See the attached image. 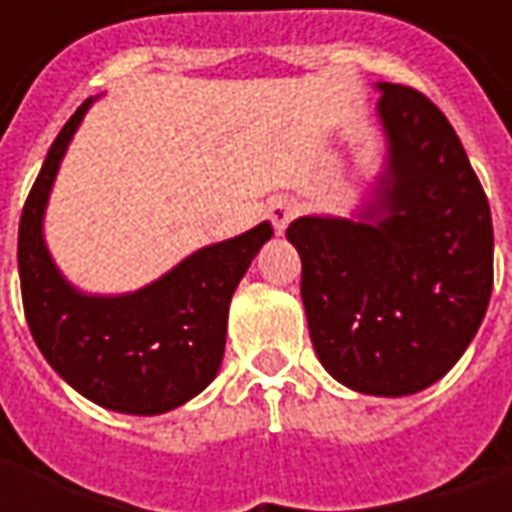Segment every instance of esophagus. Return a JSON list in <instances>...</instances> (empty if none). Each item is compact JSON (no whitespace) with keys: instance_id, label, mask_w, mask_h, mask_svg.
<instances>
[{"instance_id":"34e87169","label":"esophagus","mask_w":512,"mask_h":512,"mask_svg":"<svg viewBox=\"0 0 512 512\" xmlns=\"http://www.w3.org/2000/svg\"><path fill=\"white\" fill-rule=\"evenodd\" d=\"M296 213H299V205H296V200H288V197H279V200L268 205V216H271V222L277 227V233H285V227H288Z\"/></svg>"}]
</instances>
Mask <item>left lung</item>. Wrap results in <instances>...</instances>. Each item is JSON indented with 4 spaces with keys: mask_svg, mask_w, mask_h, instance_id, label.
Listing matches in <instances>:
<instances>
[{
    "mask_svg": "<svg viewBox=\"0 0 512 512\" xmlns=\"http://www.w3.org/2000/svg\"><path fill=\"white\" fill-rule=\"evenodd\" d=\"M384 167L348 216L290 222L301 301L326 373L376 397L436 384L480 329L494 227L461 139L428 98L378 82Z\"/></svg>",
    "mask_w": 512,
    "mask_h": 512,
    "instance_id": "8db88e82",
    "label": "left lung"
}]
</instances>
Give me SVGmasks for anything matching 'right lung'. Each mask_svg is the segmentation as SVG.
Listing matches in <instances>:
<instances>
[{
  "label": "right lung",
  "mask_w": 512,
  "mask_h": 512,
  "mask_svg": "<svg viewBox=\"0 0 512 512\" xmlns=\"http://www.w3.org/2000/svg\"><path fill=\"white\" fill-rule=\"evenodd\" d=\"M87 98L54 139L18 224V277L29 332L57 376L98 406L153 417L189 403L222 367L227 312L246 268L274 235L252 230L202 246L131 293H87L54 263L43 219Z\"/></svg>",
  "instance_id": "1"
}]
</instances>
